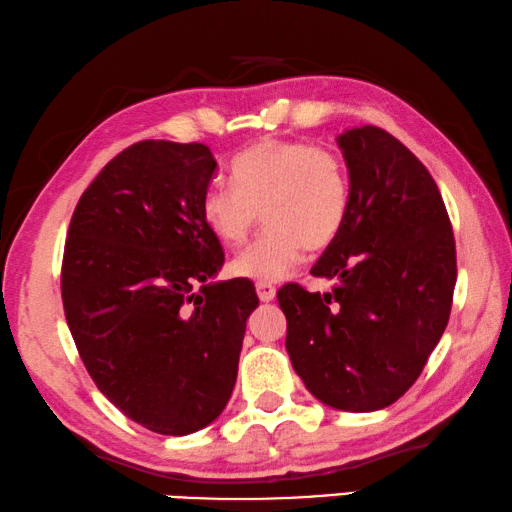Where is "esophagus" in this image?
Wrapping results in <instances>:
<instances>
[{
	"label": "esophagus",
	"mask_w": 512,
	"mask_h": 512,
	"mask_svg": "<svg viewBox=\"0 0 512 512\" xmlns=\"http://www.w3.org/2000/svg\"><path fill=\"white\" fill-rule=\"evenodd\" d=\"M256 292H258V299H261L263 303L272 301L276 297V288L272 283H256Z\"/></svg>",
	"instance_id": "esophagus-1"
}]
</instances>
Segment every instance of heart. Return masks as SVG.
<instances>
[{
	"mask_svg": "<svg viewBox=\"0 0 512 512\" xmlns=\"http://www.w3.org/2000/svg\"><path fill=\"white\" fill-rule=\"evenodd\" d=\"M232 184L211 182L200 215L215 238L238 247L263 215L267 229L231 261L240 279L276 283L299 265L303 249L321 251L342 231L351 182L333 150L306 141L263 139L231 164Z\"/></svg>",
	"mask_w": 512,
	"mask_h": 512,
	"instance_id": "b5f03b06",
	"label": "heart"
}]
</instances>
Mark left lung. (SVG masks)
Returning <instances> with one entry per match:
<instances>
[{"label": "left lung", "instance_id": "left-lung-1", "mask_svg": "<svg viewBox=\"0 0 512 512\" xmlns=\"http://www.w3.org/2000/svg\"><path fill=\"white\" fill-rule=\"evenodd\" d=\"M351 204L339 236L310 274L330 292L279 290L294 371L333 409H384L423 373L452 310L454 233L418 157L375 125L346 130Z\"/></svg>", "mask_w": 512, "mask_h": 512}]
</instances>
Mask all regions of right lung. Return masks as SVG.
Instances as JSON below:
<instances>
[{
    "instance_id": "right-lung-1",
    "label": "right lung",
    "mask_w": 512,
    "mask_h": 512,
    "mask_svg": "<svg viewBox=\"0 0 512 512\" xmlns=\"http://www.w3.org/2000/svg\"><path fill=\"white\" fill-rule=\"evenodd\" d=\"M215 166L204 143L125 148L80 195L62 256V306L87 373L125 416L166 436L227 407L258 306L251 281H211L224 251L200 197Z\"/></svg>"
}]
</instances>
